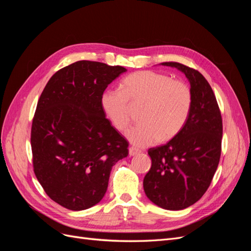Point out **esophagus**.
I'll list each match as a JSON object with an SVG mask.
<instances>
[{"mask_svg": "<svg viewBox=\"0 0 251 251\" xmlns=\"http://www.w3.org/2000/svg\"><path fill=\"white\" fill-rule=\"evenodd\" d=\"M139 153H140V151L137 150V149H135V148L128 149V155H130V156H136V155H138Z\"/></svg>", "mask_w": 251, "mask_h": 251, "instance_id": "34e87169", "label": "esophagus"}]
</instances>
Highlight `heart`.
<instances>
[{"label":"heart","instance_id":"b5f03b06","mask_svg":"<svg viewBox=\"0 0 251 251\" xmlns=\"http://www.w3.org/2000/svg\"><path fill=\"white\" fill-rule=\"evenodd\" d=\"M101 107L112 125L125 131L131 121V103L143 104L141 124L126 134L133 146L146 148L174 138L188 119L193 105L192 89L180 79L157 71H138L126 77L121 89L104 91Z\"/></svg>","mask_w":251,"mask_h":251}]
</instances>
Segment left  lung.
Here are the masks:
<instances>
[{
	"mask_svg": "<svg viewBox=\"0 0 251 251\" xmlns=\"http://www.w3.org/2000/svg\"><path fill=\"white\" fill-rule=\"evenodd\" d=\"M191 83L193 105L183 128L163 146L151 148V166L143 179L148 198L159 207L180 210L201 199L214 178L221 156L222 117L211 87L193 68L175 62Z\"/></svg>",
	"mask_w": 251,
	"mask_h": 251,
	"instance_id": "obj_1",
	"label": "left lung"
}]
</instances>
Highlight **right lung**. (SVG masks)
<instances>
[{
  "label": "right lung",
  "instance_id": "add662e5",
  "mask_svg": "<svg viewBox=\"0 0 251 251\" xmlns=\"http://www.w3.org/2000/svg\"><path fill=\"white\" fill-rule=\"evenodd\" d=\"M126 69L79 60L47 82L31 127L33 171L50 198L70 210L94 206L128 142L107 119L101 95Z\"/></svg>",
  "mask_w": 251,
  "mask_h": 251
}]
</instances>
